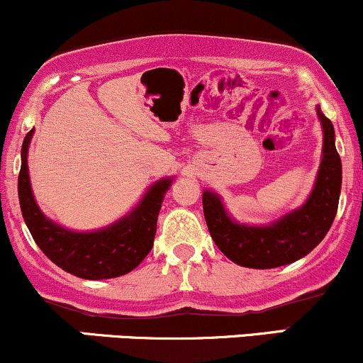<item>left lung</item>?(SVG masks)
I'll return each mask as SVG.
<instances>
[{
    "label": "left lung",
    "instance_id": "obj_1",
    "mask_svg": "<svg viewBox=\"0 0 363 363\" xmlns=\"http://www.w3.org/2000/svg\"><path fill=\"white\" fill-rule=\"evenodd\" d=\"M323 128V157L314 187L302 206L268 225H245L230 216L218 193L203 191V211L216 247L235 264L269 269L307 256L331 228L341 191V158L336 152L335 128L315 107Z\"/></svg>",
    "mask_w": 363,
    "mask_h": 363
}]
</instances>
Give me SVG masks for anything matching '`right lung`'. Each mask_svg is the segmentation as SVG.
<instances>
[{
	"label": "right lung",
	"mask_w": 363,
	"mask_h": 363,
	"mask_svg": "<svg viewBox=\"0 0 363 363\" xmlns=\"http://www.w3.org/2000/svg\"><path fill=\"white\" fill-rule=\"evenodd\" d=\"M34 131L27 133L22 145L18 199L25 223L40 251L65 272L85 280H107L133 272L152 251L162 201L174 177L153 182L138 205L114 223L90 232L69 230L48 218L32 193L27 153Z\"/></svg>",
	"instance_id": "right-lung-1"
}]
</instances>
